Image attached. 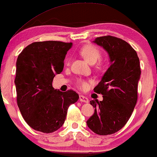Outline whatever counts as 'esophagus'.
<instances>
[{
    "label": "esophagus",
    "mask_w": 157,
    "mask_h": 157,
    "mask_svg": "<svg viewBox=\"0 0 157 157\" xmlns=\"http://www.w3.org/2000/svg\"><path fill=\"white\" fill-rule=\"evenodd\" d=\"M79 100H80L81 102L88 103V101H89V100H88V98H87L86 97V96H82V95L79 96Z\"/></svg>",
    "instance_id": "1"
}]
</instances>
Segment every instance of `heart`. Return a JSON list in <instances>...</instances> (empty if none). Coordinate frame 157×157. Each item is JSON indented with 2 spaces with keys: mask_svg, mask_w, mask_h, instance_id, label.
Segmentation results:
<instances>
[{
  "mask_svg": "<svg viewBox=\"0 0 157 157\" xmlns=\"http://www.w3.org/2000/svg\"><path fill=\"white\" fill-rule=\"evenodd\" d=\"M81 54L90 63H96L101 58V52L97 47L89 45L83 47L81 50ZM67 64H69V61H68ZM77 86L82 90H86L89 86V81L84 79H78L76 82Z\"/></svg>",
  "mask_w": 157,
  "mask_h": 157,
  "instance_id": "b5f03b06",
  "label": "heart"
}]
</instances>
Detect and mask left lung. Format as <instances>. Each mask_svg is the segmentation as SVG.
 Returning <instances> with one entry per match:
<instances>
[{
  "label": "left lung",
  "mask_w": 157,
  "mask_h": 157,
  "mask_svg": "<svg viewBox=\"0 0 157 157\" xmlns=\"http://www.w3.org/2000/svg\"><path fill=\"white\" fill-rule=\"evenodd\" d=\"M94 42L108 52L111 66L94 89L103 101H90L95 110L86 123L98 135L112 134L125 126L136 106L140 63L136 51L121 38L105 36Z\"/></svg>",
  "instance_id": "1"
}]
</instances>
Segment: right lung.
I'll return each mask as SVG.
<instances>
[{"label": "right lung", "instance_id": "right-lung-1", "mask_svg": "<svg viewBox=\"0 0 157 157\" xmlns=\"http://www.w3.org/2000/svg\"><path fill=\"white\" fill-rule=\"evenodd\" d=\"M72 43L34 42L25 47L16 61L15 84L17 104L25 122L34 130L54 132L65 121L68 109L78 101L73 90L53 89L56 74H61Z\"/></svg>", "mask_w": 157, "mask_h": 157}]
</instances>
